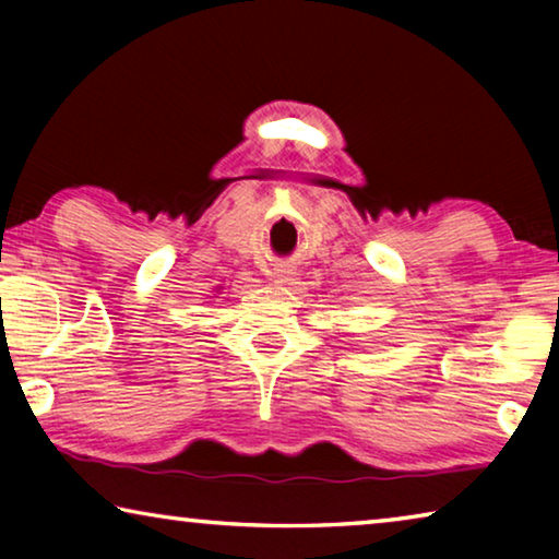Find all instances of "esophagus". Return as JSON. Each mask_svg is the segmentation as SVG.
I'll return each instance as SVG.
<instances>
[{
  "instance_id": "1",
  "label": "esophagus",
  "mask_w": 559,
  "mask_h": 559,
  "mask_svg": "<svg viewBox=\"0 0 559 559\" xmlns=\"http://www.w3.org/2000/svg\"><path fill=\"white\" fill-rule=\"evenodd\" d=\"M276 283H281V286H288V283H293V269H278Z\"/></svg>"
}]
</instances>
